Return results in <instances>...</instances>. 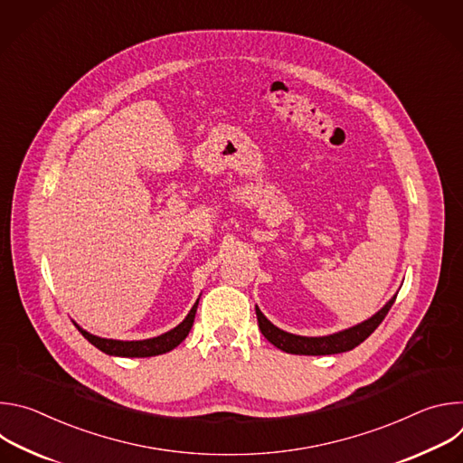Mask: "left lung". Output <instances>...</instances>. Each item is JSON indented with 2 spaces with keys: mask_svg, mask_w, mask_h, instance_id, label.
<instances>
[{
  "mask_svg": "<svg viewBox=\"0 0 463 463\" xmlns=\"http://www.w3.org/2000/svg\"><path fill=\"white\" fill-rule=\"evenodd\" d=\"M395 297L398 295H393V298H390L388 304L381 311H377L372 318L350 329H345V332L327 335V337H300V335L282 332V329H279L266 317H263V313L258 307H256V317H258V326L261 329L263 337L277 348H280L282 352L295 354V355H332V354H343V352L354 350L363 341H366L375 332V327L384 320L386 313L395 302Z\"/></svg>",
  "mask_w": 463,
  "mask_h": 463,
  "instance_id": "obj_1",
  "label": "left lung"
}]
</instances>
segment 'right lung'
<instances>
[{
  "instance_id": "right-lung-1",
  "label": "right lung",
  "mask_w": 463,
  "mask_h": 463,
  "mask_svg": "<svg viewBox=\"0 0 463 463\" xmlns=\"http://www.w3.org/2000/svg\"><path fill=\"white\" fill-rule=\"evenodd\" d=\"M200 302V300H197ZM197 302L192 306L190 313L186 315V318L175 326L170 332L154 337V339H146V341H113V339H100L95 337L84 329L75 324L79 327V332L93 345L97 346L100 352L108 354V355H118V357H154V355H161L166 354L170 350H174L179 343H183L190 332V327L194 324V317H195V309H197Z\"/></svg>"
}]
</instances>
